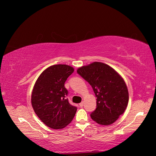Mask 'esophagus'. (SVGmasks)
<instances>
[{"mask_svg":"<svg viewBox=\"0 0 156 156\" xmlns=\"http://www.w3.org/2000/svg\"><path fill=\"white\" fill-rule=\"evenodd\" d=\"M79 105H80V107H83V105H84V102H80V103L79 104Z\"/></svg>","mask_w":156,"mask_h":156,"instance_id":"1","label":"esophagus"}]
</instances>
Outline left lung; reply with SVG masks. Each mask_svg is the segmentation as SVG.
<instances>
[{"instance_id":"obj_1","label":"left lung","mask_w":156,"mask_h":156,"mask_svg":"<svg viewBox=\"0 0 156 156\" xmlns=\"http://www.w3.org/2000/svg\"><path fill=\"white\" fill-rule=\"evenodd\" d=\"M90 84L96 95V109L91 118L101 125H110L125 112L129 102V92L124 79L107 64L94 62L77 69Z\"/></svg>"}]
</instances>
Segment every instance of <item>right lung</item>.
I'll return each mask as SVG.
<instances>
[{"label": "right lung", "mask_w": 156, "mask_h": 156, "mask_svg": "<svg viewBox=\"0 0 156 156\" xmlns=\"http://www.w3.org/2000/svg\"><path fill=\"white\" fill-rule=\"evenodd\" d=\"M73 72L69 65H51L41 73L34 86L31 101L34 112L51 129L65 127L77 111L66 98L68 91L65 87V81Z\"/></svg>", "instance_id": "right-lung-1"}]
</instances>
